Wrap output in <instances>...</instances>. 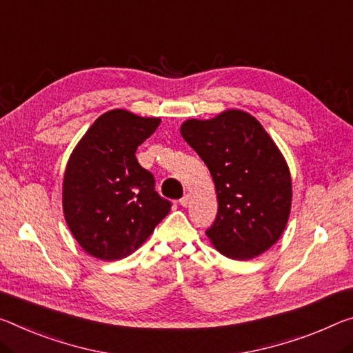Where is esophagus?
<instances>
[{
  "instance_id": "obj_1",
  "label": "esophagus",
  "mask_w": 353,
  "mask_h": 353,
  "mask_svg": "<svg viewBox=\"0 0 353 353\" xmlns=\"http://www.w3.org/2000/svg\"><path fill=\"white\" fill-rule=\"evenodd\" d=\"M188 203H190V194H188V193L183 194V196H182L181 199H179V204H181L182 207H187Z\"/></svg>"
}]
</instances>
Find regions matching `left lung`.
Segmentation results:
<instances>
[{
    "mask_svg": "<svg viewBox=\"0 0 353 353\" xmlns=\"http://www.w3.org/2000/svg\"><path fill=\"white\" fill-rule=\"evenodd\" d=\"M181 135L214 179L218 212L205 234L223 256L248 261L276 243L288 225L292 182L286 160L259 121L240 110L188 119Z\"/></svg>",
    "mask_w": 353,
    "mask_h": 353,
    "instance_id": "8db88e82",
    "label": "left lung"
}]
</instances>
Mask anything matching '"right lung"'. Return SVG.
<instances>
[{"mask_svg": "<svg viewBox=\"0 0 353 353\" xmlns=\"http://www.w3.org/2000/svg\"><path fill=\"white\" fill-rule=\"evenodd\" d=\"M159 125V117L111 110L89 127L67 161L64 216L77 242L92 257H127L170 214L171 203L155 192L152 172L135 155Z\"/></svg>", "mask_w": 353, "mask_h": 353, "instance_id": "obj_1", "label": "right lung"}]
</instances>
